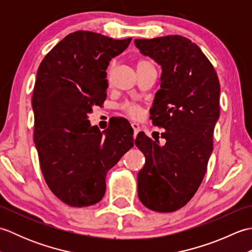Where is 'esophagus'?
<instances>
[{
  "label": "esophagus",
  "instance_id": "esophagus-1",
  "mask_svg": "<svg viewBox=\"0 0 252 252\" xmlns=\"http://www.w3.org/2000/svg\"><path fill=\"white\" fill-rule=\"evenodd\" d=\"M131 126H132V129H133V131H134V133H133V136L134 137H136V135H137V133L140 132V126L137 125V123H131Z\"/></svg>",
  "mask_w": 252,
  "mask_h": 252
}]
</instances>
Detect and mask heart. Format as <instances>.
<instances>
[{
  "label": "heart",
  "mask_w": 252,
  "mask_h": 252,
  "mask_svg": "<svg viewBox=\"0 0 252 252\" xmlns=\"http://www.w3.org/2000/svg\"><path fill=\"white\" fill-rule=\"evenodd\" d=\"M151 67H154L153 63L151 61L145 60V58H141V60H138L136 62L137 70H141V69H144V68H151ZM111 73H112V69L110 68L108 71L109 78L111 77ZM121 109L125 111L127 116L133 118V119H137V118H140L142 115V106L136 103H132V101H126V103H123L121 105Z\"/></svg>",
  "instance_id": "1"
}]
</instances>
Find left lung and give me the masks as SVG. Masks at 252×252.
Listing matches in <instances>:
<instances>
[{
	"mask_svg": "<svg viewBox=\"0 0 252 252\" xmlns=\"http://www.w3.org/2000/svg\"><path fill=\"white\" fill-rule=\"evenodd\" d=\"M135 46L162 67L160 90L151 109L162 127L163 146L140 132L135 145L145 156L137 174L138 198L157 212L184 207L206 174L220 116V82L199 46L182 35L137 39Z\"/></svg>",
	"mask_w": 252,
	"mask_h": 252,
	"instance_id": "8db88e82",
	"label": "left lung"
}]
</instances>
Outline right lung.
Returning <instances> with one entry per match:
<instances>
[{
  "mask_svg": "<svg viewBox=\"0 0 252 252\" xmlns=\"http://www.w3.org/2000/svg\"><path fill=\"white\" fill-rule=\"evenodd\" d=\"M131 40L72 32L47 53L37 69L33 141L47 186L68 206L100 201L107 172L133 146L127 120L118 119L103 133L89 121L94 107L106 99L109 62Z\"/></svg>",
  "mask_w": 252,
  "mask_h": 252,
  "instance_id": "obj_1",
  "label": "right lung"
}]
</instances>
